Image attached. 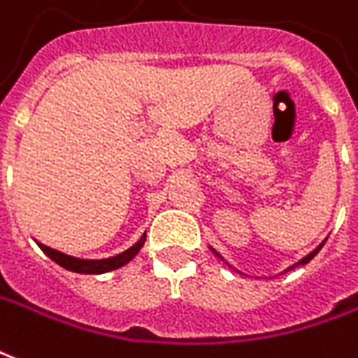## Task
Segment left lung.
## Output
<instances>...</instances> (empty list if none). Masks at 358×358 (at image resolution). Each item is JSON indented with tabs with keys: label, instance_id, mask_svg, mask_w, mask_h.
Listing matches in <instances>:
<instances>
[{
	"label": "left lung",
	"instance_id": "8db88e82",
	"mask_svg": "<svg viewBox=\"0 0 358 358\" xmlns=\"http://www.w3.org/2000/svg\"><path fill=\"white\" fill-rule=\"evenodd\" d=\"M324 243H327V241H322V243H320V245L317 246V248H315V250H311V252L307 254V256H303V258H301L300 262H296V264H294V266H290V267H288V269H285V271H282V273H287V271H290V269H294V267H298V266H306V264H309V262L313 260L315 256H317V252H319L320 248H322V245H324ZM208 248H210V250H213V252L216 254V256H218L220 260H222V262H226V260H224V258H222V256H220L218 252H216V250H214L213 246H208ZM226 264H227V262H226ZM227 266H229V264H227ZM229 267H231V266H229ZM233 269H235V267H233ZM239 273H241V271H239ZM243 275H245V273H243Z\"/></svg>",
	"mask_w": 358,
	"mask_h": 358
}]
</instances>
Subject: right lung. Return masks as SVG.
I'll return each mask as SVG.
<instances>
[{
	"instance_id": "add662e5",
	"label": "right lung",
	"mask_w": 358,
	"mask_h": 358,
	"mask_svg": "<svg viewBox=\"0 0 358 358\" xmlns=\"http://www.w3.org/2000/svg\"><path fill=\"white\" fill-rule=\"evenodd\" d=\"M38 243V241H36ZM145 243V233L140 237L131 248H127L125 252L117 254V256H112V258H104V260H81V258H76V256H68V254L60 252V250H55L51 246L43 245V243H38V246L43 250L52 262H57L58 266H62L68 271H73V273H87V275H100L108 273V271H113V269H119L125 264L136 256L140 252V248L144 246Z\"/></svg>"
}]
</instances>
